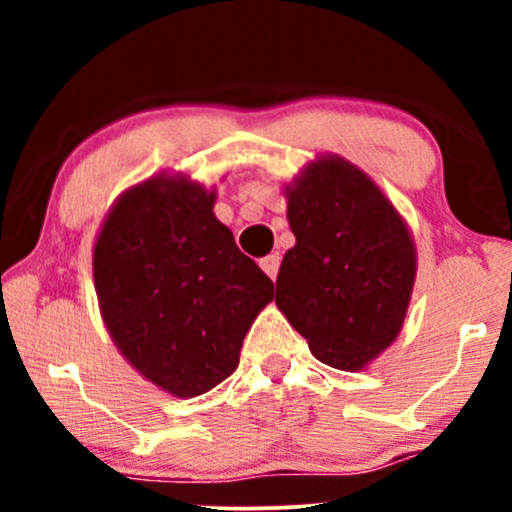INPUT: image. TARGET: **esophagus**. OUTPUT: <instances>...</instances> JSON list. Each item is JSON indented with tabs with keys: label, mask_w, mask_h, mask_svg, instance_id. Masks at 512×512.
<instances>
[{
	"label": "esophagus",
	"mask_w": 512,
	"mask_h": 512,
	"mask_svg": "<svg viewBox=\"0 0 512 512\" xmlns=\"http://www.w3.org/2000/svg\"><path fill=\"white\" fill-rule=\"evenodd\" d=\"M279 264H281L279 255H267V257H262V260H260L262 272L267 274L272 281L276 279V274H279Z\"/></svg>",
	"instance_id": "esophagus-1"
}]
</instances>
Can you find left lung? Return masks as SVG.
<instances>
[{
	"label": "left lung",
	"instance_id": "left-lung-1",
	"mask_svg": "<svg viewBox=\"0 0 512 512\" xmlns=\"http://www.w3.org/2000/svg\"><path fill=\"white\" fill-rule=\"evenodd\" d=\"M296 245L276 276V305L315 358L358 370L395 342L414 286V243L366 173L330 156L286 190Z\"/></svg>",
	"mask_w": 512,
	"mask_h": 512
}]
</instances>
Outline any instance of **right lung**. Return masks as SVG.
Returning <instances> with one entry per match:
<instances>
[{
  "label": "right lung",
  "instance_id": "1",
  "mask_svg": "<svg viewBox=\"0 0 512 512\" xmlns=\"http://www.w3.org/2000/svg\"><path fill=\"white\" fill-rule=\"evenodd\" d=\"M214 192L151 178L125 192L93 250L101 313L146 380L197 397L238 368L274 284L214 216Z\"/></svg>",
  "mask_w": 512,
  "mask_h": 512
}]
</instances>
